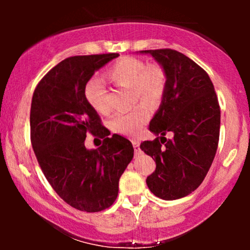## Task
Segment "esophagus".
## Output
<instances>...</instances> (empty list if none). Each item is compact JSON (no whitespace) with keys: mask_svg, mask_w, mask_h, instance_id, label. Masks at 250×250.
<instances>
[{"mask_svg":"<svg viewBox=\"0 0 250 250\" xmlns=\"http://www.w3.org/2000/svg\"><path fill=\"white\" fill-rule=\"evenodd\" d=\"M133 147H134V150H135V154H139L140 153V145H139V142L137 141H133Z\"/></svg>","mask_w":250,"mask_h":250,"instance_id":"34e87169","label":"esophagus"}]
</instances>
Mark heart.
Wrapping results in <instances>:
<instances>
[{
	"label": "heart",
	"instance_id": "1",
	"mask_svg": "<svg viewBox=\"0 0 250 250\" xmlns=\"http://www.w3.org/2000/svg\"><path fill=\"white\" fill-rule=\"evenodd\" d=\"M105 75L116 84L131 88L135 97L151 105L161 101L167 88L165 70L157 64L146 65L142 60L136 57H121L108 68ZM85 97L97 113L108 114L110 110L107 91L100 80L93 79L87 83ZM149 117L150 111L148 107L145 103H140L127 113L117 114L111 121V127L119 134L136 136L148 122Z\"/></svg>",
	"mask_w": 250,
	"mask_h": 250
}]
</instances>
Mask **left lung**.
Returning <instances> with one entry per match:
<instances>
[{"label": "left lung", "instance_id": "1", "mask_svg": "<svg viewBox=\"0 0 250 250\" xmlns=\"http://www.w3.org/2000/svg\"><path fill=\"white\" fill-rule=\"evenodd\" d=\"M140 53L153 56L167 76L161 104L149 123L157 137L140 145L156 163L146 182L155 196L177 200L199 187L214 161L220 136L219 101L208 74L182 53ZM168 131L173 139L164 137Z\"/></svg>", "mask_w": 250, "mask_h": 250}]
</instances>
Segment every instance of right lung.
Masks as SVG:
<instances>
[{
    "label": "right lung",
    "instance_id": "right-lung-1",
    "mask_svg": "<svg viewBox=\"0 0 250 250\" xmlns=\"http://www.w3.org/2000/svg\"><path fill=\"white\" fill-rule=\"evenodd\" d=\"M119 54L73 56L49 70L34 91L30 137L45 179L63 201L87 213L115 202L119 181L134 156L131 142L121 135L107 137L99 114L85 97V85L100 68ZM87 132L104 139L87 149Z\"/></svg>",
    "mask_w": 250,
    "mask_h": 250
}]
</instances>
